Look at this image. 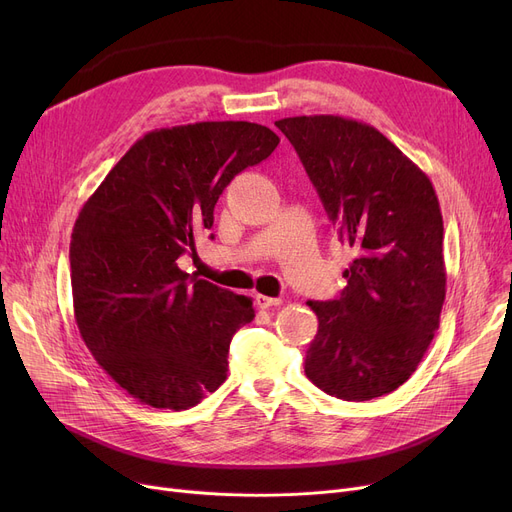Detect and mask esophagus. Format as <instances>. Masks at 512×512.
Returning <instances> with one entry per match:
<instances>
[{
  "label": "esophagus",
  "mask_w": 512,
  "mask_h": 512,
  "mask_svg": "<svg viewBox=\"0 0 512 512\" xmlns=\"http://www.w3.org/2000/svg\"><path fill=\"white\" fill-rule=\"evenodd\" d=\"M255 303H257L259 309H270V307L282 305V299H274V297H265V294H257Z\"/></svg>",
  "instance_id": "obj_1"
}]
</instances>
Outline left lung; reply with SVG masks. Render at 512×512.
I'll use <instances>...</instances> for the list:
<instances>
[{
    "instance_id": "8db88e82",
    "label": "left lung",
    "mask_w": 512,
    "mask_h": 512,
    "mask_svg": "<svg viewBox=\"0 0 512 512\" xmlns=\"http://www.w3.org/2000/svg\"><path fill=\"white\" fill-rule=\"evenodd\" d=\"M276 126L297 149L338 238L357 257L334 301H309L319 328L305 375L330 396L371 400L421 363L446 297L444 224L432 182L380 130L342 116Z\"/></svg>"
}]
</instances>
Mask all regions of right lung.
Instances as JSON below:
<instances>
[{"label":"right lung","mask_w":512,"mask_h":512,"mask_svg":"<svg viewBox=\"0 0 512 512\" xmlns=\"http://www.w3.org/2000/svg\"><path fill=\"white\" fill-rule=\"evenodd\" d=\"M280 139L253 122L147 132L78 213L70 242L76 326L95 361L153 409H191L226 382L253 301L188 276L178 259L211 230L230 180Z\"/></svg>","instance_id":"1"}]
</instances>
